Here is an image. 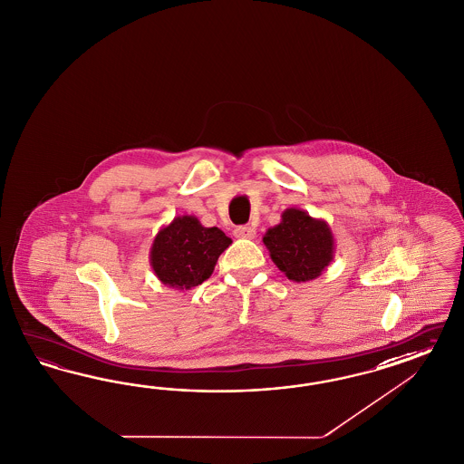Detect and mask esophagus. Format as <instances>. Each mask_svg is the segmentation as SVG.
<instances>
[{
  "mask_svg": "<svg viewBox=\"0 0 464 464\" xmlns=\"http://www.w3.org/2000/svg\"><path fill=\"white\" fill-rule=\"evenodd\" d=\"M233 235H235L237 238L253 239L255 238V235H256V231H255V227H252V226H238V227H235Z\"/></svg>",
  "mask_w": 464,
  "mask_h": 464,
  "instance_id": "obj_1",
  "label": "esophagus"
}]
</instances>
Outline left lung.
<instances>
[{"label":"left lung","mask_w":464,"mask_h":464,"mask_svg":"<svg viewBox=\"0 0 464 464\" xmlns=\"http://www.w3.org/2000/svg\"><path fill=\"white\" fill-rule=\"evenodd\" d=\"M264 245L272 262L295 282L320 277L335 256V238L328 223L297 208L282 212L281 223L266 231Z\"/></svg>","instance_id":"1"}]
</instances>
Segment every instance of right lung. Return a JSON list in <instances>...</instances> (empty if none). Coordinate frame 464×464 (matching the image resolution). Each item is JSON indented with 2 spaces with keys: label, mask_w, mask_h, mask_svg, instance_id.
Segmentation results:
<instances>
[{
  "label": "right lung",
  "mask_w": 464,
  "mask_h": 464,
  "mask_svg": "<svg viewBox=\"0 0 464 464\" xmlns=\"http://www.w3.org/2000/svg\"><path fill=\"white\" fill-rule=\"evenodd\" d=\"M229 245L231 238L219 227H206L196 216H177L158 231L150 250V264L161 284L188 291L211 277L219 255Z\"/></svg>",
  "instance_id": "right-lung-1"
}]
</instances>
